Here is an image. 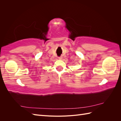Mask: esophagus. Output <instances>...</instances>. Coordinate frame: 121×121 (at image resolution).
Wrapping results in <instances>:
<instances>
[{"label":"esophagus","mask_w":121,"mask_h":121,"mask_svg":"<svg viewBox=\"0 0 121 121\" xmlns=\"http://www.w3.org/2000/svg\"><path fill=\"white\" fill-rule=\"evenodd\" d=\"M58 59H59V60H62V59H63V57H62V56H60V57H58Z\"/></svg>","instance_id":"1"}]
</instances>
